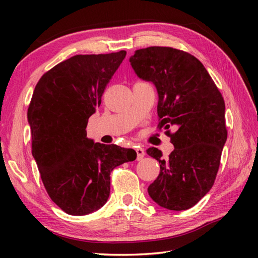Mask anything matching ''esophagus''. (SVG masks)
<instances>
[{
	"label": "esophagus",
	"instance_id": "esophagus-1",
	"mask_svg": "<svg viewBox=\"0 0 258 258\" xmlns=\"http://www.w3.org/2000/svg\"><path fill=\"white\" fill-rule=\"evenodd\" d=\"M135 152H136V154H138V157H136V158H138V161H141L142 158H143L144 155H145V151H144V149H142L141 146L136 147Z\"/></svg>",
	"mask_w": 258,
	"mask_h": 258
}]
</instances>
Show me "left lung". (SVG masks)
<instances>
[{
	"mask_svg": "<svg viewBox=\"0 0 258 258\" xmlns=\"http://www.w3.org/2000/svg\"><path fill=\"white\" fill-rule=\"evenodd\" d=\"M130 62L140 79L155 85L157 127L174 145L167 158L156 147L146 151L161 166L149 195L167 210H188L215 182L227 139L225 102L204 65L187 52L150 46L135 51Z\"/></svg>",
	"mask_w": 258,
	"mask_h": 258,
	"instance_id": "obj_1",
	"label": "left lung"
}]
</instances>
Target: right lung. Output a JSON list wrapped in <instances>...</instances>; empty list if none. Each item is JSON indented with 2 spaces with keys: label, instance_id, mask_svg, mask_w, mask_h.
I'll list each match as a JSON object with an SVG mask.
<instances>
[{
  "label": "right lung",
  "instance_id": "obj_1",
  "mask_svg": "<svg viewBox=\"0 0 258 258\" xmlns=\"http://www.w3.org/2000/svg\"><path fill=\"white\" fill-rule=\"evenodd\" d=\"M126 55H75L42 75L27 109L32 155L48 196L70 215H86L105 204L111 172L136 152L86 138L91 115Z\"/></svg>",
  "mask_w": 258,
  "mask_h": 258
}]
</instances>
